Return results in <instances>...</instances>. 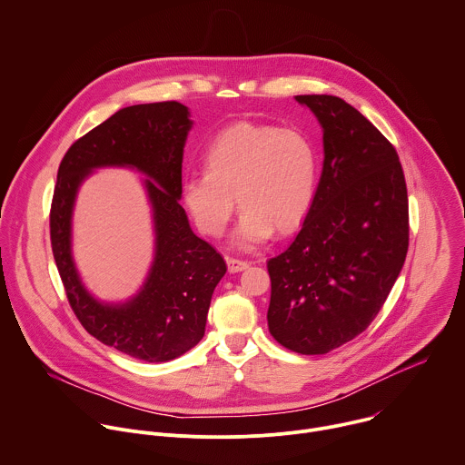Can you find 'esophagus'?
Returning a JSON list of instances; mask_svg holds the SVG:
<instances>
[{
    "mask_svg": "<svg viewBox=\"0 0 465 465\" xmlns=\"http://www.w3.org/2000/svg\"><path fill=\"white\" fill-rule=\"evenodd\" d=\"M225 262H227V269H229V272H240V271H245V269L249 267V263H247V262L238 260V258H231V256H227V258H225Z\"/></svg>",
    "mask_w": 465,
    "mask_h": 465,
    "instance_id": "esophagus-1",
    "label": "esophagus"
}]
</instances>
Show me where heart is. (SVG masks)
I'll list each match as a JSON object with an SVG mask.
<instances>
[{
    "mask_svg": "<svg viewBox=\"0 0 465 465\" xmlns=\"http://www.w3.org/2000/svg\"><path fill=\"white\" fill-rule=\"evenodd\" d=\"M203 173L182 183V200L207 236H222L243 209L232 243L251 251L274 229L294 231L307 216L318 189L320 158L300 129L240 122L220 131L203 153Z\"/></svg>",
    "mask_w": 465,
    "mask_h": 465,
    "instance_id": "obj_1",
    "label": "heart"
}]
</instances>
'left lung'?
Segmentation results:
<instances>
[{
    "label": "left lung",
    "mask_w": 465,
    "mask_h": 465,
    "mask_svg": "<svg viewBox=\"0 0 465 465\" xmlns=\"http://www.w3.org/2000/svg\"><path fill=\"white\" fill-rule=\"evenodd\" d=\"M296 102L323 129V169L298 236L267 262V322L289 351L325 354L385 303L409 247V202L396 149L363 114L327 94Z\"/></svg>",
    "instance_id": "obj_1"
}]
</instances>
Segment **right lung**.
<instances>
[{
    "label": "right lung",
    "instance_id": "right-lung-1",
    "mask_svg": "<svg viewBox=\"0 0 465 465\" xmlns=\"http://www.w3.org/2000/svg\"><path fill=\"white\" fill-rule=\"evenodd\" d=\"M193 127L178 102L118 111L65 153L51 205V245L67 300L80 323L105 345L145 361H169L194 347L205 332L223 256L198 238L182 198V162ZM98 166H133L149 175L157 252L143 291L127 304L98 302L84 287L70 252L72 209L81 182Z\"/></svg>",
    "mask_w": 465,
    "mask_h": 465
}]
</instances>
